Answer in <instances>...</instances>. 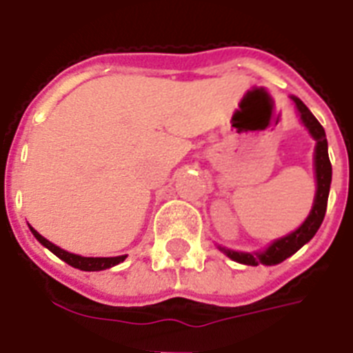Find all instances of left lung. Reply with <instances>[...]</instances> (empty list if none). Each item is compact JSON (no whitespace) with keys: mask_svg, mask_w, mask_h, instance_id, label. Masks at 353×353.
Wrapping results in <instances>:
<instances>
[{"mask_svg":"<svg viewBox=\"0 0 353 353\" xmlns=\"http://www.w3.org/2000/svg\"><path fill=\"white\" fill-rule=\"evenodd\" d=\"M295 102L296 110L301 113V121L304 122V126L307 128V132L312 133V137L317 141L315 144V177H317V194H315V201H313L312 212L306 218V221L302 223L296 231L291 234L274 240L271 245L262 252H238L220 247L221 251L225 252L227 256L232 258L234 262L245 263V265H258V263H265V265H274V263L284 262L285 258H290L291 254H295L304 243L312 240L315 232L319 231V227L323 223L324 214H326V205H328V194H330V183H332V163L328 157V141H326V133L324 128L321 126V122L315 119L306 104L291 97Z\"/></svg>","mask_w":353,"mask_h":353,"instance_id":"1","label":"left lung"}]
</instances>
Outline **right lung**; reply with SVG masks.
Returning a JSON list of instances; mask_svg holds the SVG:
<instances>
[{
  "label": "right lung",
  "mask_w": 353,
  "mask_h": 353,
  "mask_svg": "<svg viewBox=\"0 0 353 353\" xmlns=\"http://www.w3.org/2000/svg\"><path fill=\"white\" fill-rule=\"evenodd\" d=\"M30 231L34 234V238L40 241L41 245L47 247L49 251L54 252L60 260H63L69 265H73V268L80 269V271H102V269H110L113 265H117V263L124 262V258L126 256H112V258H90V256H79V254H73V252H68L60 249L58 245L51 243L49 240H46L40 232H36L32 227H30Z\"/></svg>",
  "instance_id": "right-lung-1"
}]
</instances>
